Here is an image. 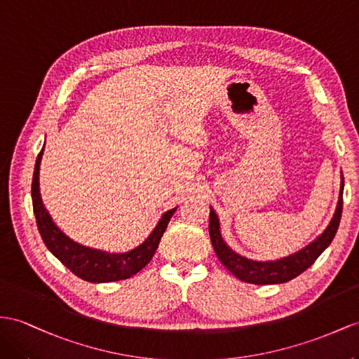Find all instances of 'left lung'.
Returning <instances> with one entry per match:
<instances>
[{
    "label": "left lung",
    "mask_w": 359,
    "mask_h": 359,
    "mask_svg": "<svg viewBox=\"0 0 359 359\" xmlns=\"http://www.w3.org/2000/svg\"><path fill=\"white\" fill-rule=\"evenodd\" d=\"M343 189H344V177L341 172V187H339L338 203L332 219H330L327 227L321 232L314 241L306 244L303 249L294 252L288 256H283L280 259L270 261H253L241 256L232 250L226 244L222 235V226H219V218L214 208L210 206L209 212V235L212 241L214 250L222 261L224 267L231 271L235 278L243 282H249L255 285H271V283H285L294 278H297L300 273L309 269L316 262L318 256L323 253L329 244L332 243L334 236L338 231L339 219L343 212Z\"/></svg>",
    "instance_id": "1"
}]
</instances>
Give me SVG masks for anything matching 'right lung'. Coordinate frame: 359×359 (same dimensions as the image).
Segmentation results:
<instances>
[{"instance_id":"right-lung-1","label":"right lung","mask_w":359,"mask_h":359,"mask_svg":"<svg viewBox=\"0 0 359 359\" xmlns=\"http://www.w3.org/2000/svg\"><path fill=\"white\" fill-rule=\"evenodd\" d=\"M43 147L34 165L32 198L36 223H38L39 233L45 245H47V249L56 256L67 269L74 273L77 278L92 283L123 280L132 278L133 274L141 271L145 265L151 261L165 229H167L170 223V218L176 212L177 206L167 210V212H163L151 233L132 250L115 253L80 244L74 240H71L68 235L60 231V227L54 223L48 209L45 208L42 201L39 172L43 156Z\"/></svg>"}]
</instances>
